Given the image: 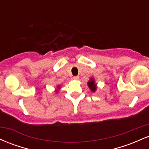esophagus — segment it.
I'll use <instances>...</instances> for the list:
<instances>
[{
  "mask_svg": "<svg viewBox=\"0 0 149 149\" xmlns=\"http://www.w3.org/2000/svg\"><path fill=\"white\" fill-rule=\"evenodd\" d=\"M73 78L74 80H79V76H74Z\"/></svg>",
  "mask_w": 149,
  "mask_h": 149,
  "instance_id": "obj_1",
  "label": "esophagus"
}]
</instances>
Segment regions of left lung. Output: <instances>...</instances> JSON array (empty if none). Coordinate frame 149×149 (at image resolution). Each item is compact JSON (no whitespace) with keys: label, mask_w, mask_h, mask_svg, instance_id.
Listing matches in <instances>:
<instances>
[{"label":"left lung","mask_w":149,"mask_h":149,"mask_svg":"<svg viewBox=\"0 0 149 149\" xmlns=\"http://www.w3.org/2000/svg\"><path fill=\"white\" fill-rule=\"evenodd\" d=\"M88 86L92 92H96L97 89V83H95V80L94 79V78L92 77V78H90V80H89V81L88 82Z\"/></svg>","instance_id":"8db88e82"}]
</instances>
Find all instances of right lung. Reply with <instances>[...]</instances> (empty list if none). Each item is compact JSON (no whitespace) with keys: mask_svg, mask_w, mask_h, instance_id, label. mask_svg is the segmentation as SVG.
Listing matches in <instances>:
<instances>
[{"mask_svg":"<svg viewBox=\"0 0 149 149\" xmlns=\"http://www.w3.org/2000/svg\"><path fill=\"white\" fill-rule=\"evenodd\" d=\"M60 89H61V87H60V85H58L57 86V88L55 89V92H56V93H58V92H59V90H60Z\"/></svg>","mask_w":149,"mask_h":149,"instance_id":"right-lung-1","label":"right lung"}]
</instances>
